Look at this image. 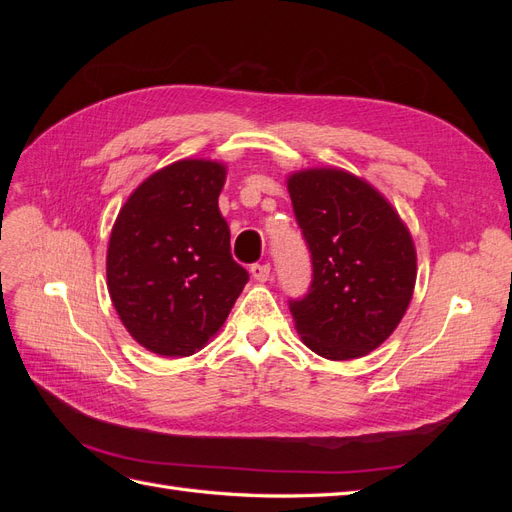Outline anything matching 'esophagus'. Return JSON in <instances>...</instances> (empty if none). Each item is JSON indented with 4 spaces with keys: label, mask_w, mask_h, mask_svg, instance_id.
<instances>
[{
    "label": "esophagus",
    "mask_w": 512,
    "mask_h": 512,
    "mask_svg": "<svg viewBox=\"0 0 512 512\" xmlns=\"http://www.w3.org/2000/svg\"><path fill=\"white\" fill-rule=\"evenodd\" d=\"M250 273L256 282H267L271 277V265L269 262H254L250 267Z\"/></svg>",
    "instance_id": "34e87169"
}]
</instances>
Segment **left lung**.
Instances as JSON below:
<instances>
[{
	"label": "left lung",
	"mask_w": 512,
	"mask_h": 512,
	"mask_svg": "<svg viewBox=\"0 0 512 512\" xmlns=\"http://www.w3.org/2000/svg\"><path fill=\"white\" fill-rule=\"evenodd\" d=\"M288 192L312 260V284L288 301L297 331L324 359L363 356L395 331L410 305V232L369 183L344 170H303L288 179Z\"/></svg>",
	"instance_id": "1"
}]
</instances>
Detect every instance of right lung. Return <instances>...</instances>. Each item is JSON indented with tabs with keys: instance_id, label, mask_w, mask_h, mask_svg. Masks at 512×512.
Wrapping results in <instances>:
<instances>
[{
	"instance_id": "add662e5",
	"label": "right lung",
	"mask_w": 512,
	"mask_h": 512,
	"mask_svg": "<svg viewBox=\"0 0 512 512\" xmlns=\"http://www.w3.org/2000/svg\"><path fill=\"white\" fill-rule=\"evenodd\" d=\"M226 168L181 160L143 181L119 211L106 280L123 327L162 356H190L222 329L250 280L232 260L218 207Z\"/></svg>"
}]
</instances>
